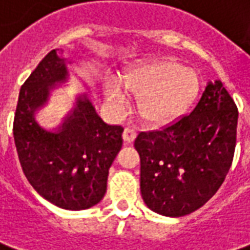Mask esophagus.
<instances>
[{
  "label": "esophagus",
  "mask_w": 250,
  "mask_h": 250,
  "mask_svg": "<svg viewBox=\"0 0 250 250\" xmlns=\"http://www.w3.org/2000/svg\"><path fill=\"white\" fill-rule=\"evenodd\" d=\"M136 138V130L132 128V127H127L125 128V132H123V140L125 143H131L134 142V139Z\"/></svg>",
  "instance_id": "obj_1"
}]
</instances>
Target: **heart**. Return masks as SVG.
<instances>
[{
    "label": "heart",
    "instance_id": "b5f03b06",
    "mask_svg": "<svg viewBox=\"0 0 250 250\" xmlns=\"http://www.w3.org/2000/svg\"><path fill=\"white\" fill-rule=\"evenodd\" d=\"M125 92L138 98V111L144 123L164 125L182 115L199 91V75L173 59H156L128 68L122 75ZM106 101L114 110L125 111L127 99L114 81L103 84Z\"/></svg>",
    "mask_w": 250,
    "mask_h": 250
}]
</instances>
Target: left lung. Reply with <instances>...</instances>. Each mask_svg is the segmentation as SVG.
<instances>
[{"label": "left lung", "mask_w": 250, "mask_h": 250, "mask_svg": "<svg viewBox=\"0 0 250 250\" xmlns=\"http://www.w3.org/2000/svg\"><path fill=\"white\" fill-rule=\"evenodd\" d=\"M238 111L219 79L208 82L189 115L140 132V192L149 209L186 216L217 192L233 160Z\"/></svg>", "instance_id": "left-lung-1"}]
</instances>
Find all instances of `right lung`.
<instances>
[{"label":"right lung","mask_w":250,"mask_h":250,"mask_svg":"<svg viewBox=\"0 0 250 250\" xmlns=\"http://www.w3.org/2000/svg\"><path fill=\"white\" fill-rule=\"evenodd\" d=\"M66 59L51 50L22 84L13 135L18 159L31 187L62 209L82 210L97 205L107 189L111 164L122 148V125L98 115L91 99L79 95L58 128L37 122L57 83L68 77Z\"/></svg>","instance_id":"right-lung-1"}]
</instances>
